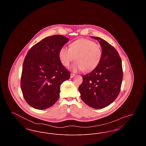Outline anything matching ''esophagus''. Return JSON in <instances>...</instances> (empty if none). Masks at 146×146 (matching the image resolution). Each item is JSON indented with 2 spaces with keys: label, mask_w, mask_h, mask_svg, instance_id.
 <instances>
[{
  "label": "esophagus",
  "mask_w": 146,
  "mask_h": 146,
  "mask_svg": "<svg viewBox=\"0 0 146 146\" xmlns=\"http://www.w3.org/2000/svg\"><path fill=\"white\" fill-rule=\"evenodd\" d=\"M74 76H75V74H74V73H70V78H73Z\"/></svg>",
  "instance_id": "34e87169"
}]
</instances>
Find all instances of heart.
<instances>
[{"mask_svg":"<svg viewBox=\"0 0 146 146\" xmlns=\"http://www.w3.org/2000/svg\"><path fill=\"white\" fill-rule=\"evenodd\" d=\"M58 56L64 67H69L75 59L76 62L72 67L73 71L82 70L84 72H89L94 70L100 62L102 50L97 43L89 39H81L72 42L69 49L62 47Z\"/></svg>","mask_w":146,"mask_h":146,"instance_id":"1","label":"heart"}]
</instances>
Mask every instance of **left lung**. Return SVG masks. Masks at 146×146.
I'll return each instance as SVG.
<instances>
[{
  "instance_id": "1",
  "label": "left lung",
  "mask_w": 146,
  "mask_h": 146,
  "mask_svg": "<svg viewBox=\"0 0 146 146\" xmlns=\"http://www.w3.org/2000/svg\"><path fill=\"white\" fill-rule=\"evenodd\" d=\"M91 37L99 41L102 58L94 70L83 76L79 91L84 103L101 109L111 104L118 97L123 78L122 63L118 51L112 45L102 38Z\"/></svg>"
}]
</instances>
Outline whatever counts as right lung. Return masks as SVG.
Segmentation results:
<instances>
[{
    "instance_id": "add662e5",
    "label": "right lung",
    "mask_w": 146,
    "mask_h": 146,
    "mask_svg": "<svg viewBox=\"0 0 146 146\" xmlns=\"http://www.w3.org/2000/svg\"><path fill=\"white\" fill-rule=\"evenodd\" d=\"M69 39L54 35L43 39L28 51L22 66L21 88L25 100L38 110L48 108L58 99L60 86L69 79L70 72L58 53Z\"/></svg>"
}]
</instances>
